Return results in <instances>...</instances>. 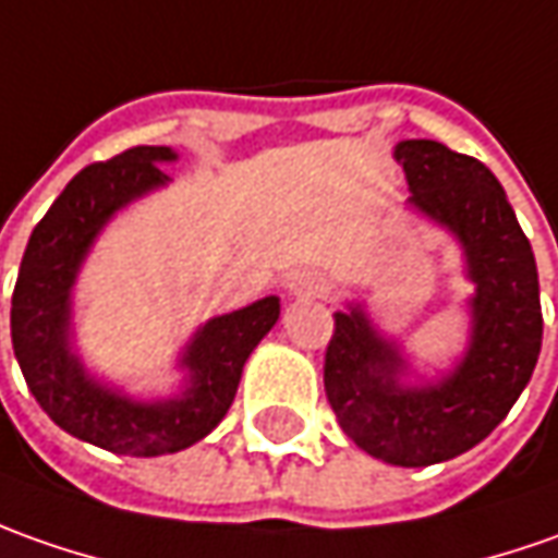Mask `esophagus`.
<instances>
[{"instance_id": "obj_1", "label": "esophagus", "mask_w": 558, "mask_h": 558, "mask_svg": "<svg viewBox=\"0 0 558 558\" xmlns=\"http://www.w3.org/2000/svg\"><path fill=\"white\" fill-rule=\"evenodd\" d=\"M288 291L294 294V298H325L328 291H331V282L325 279L323 272H313V270H301L291 276V282H288Z\"/></svg>"}]
</instances>
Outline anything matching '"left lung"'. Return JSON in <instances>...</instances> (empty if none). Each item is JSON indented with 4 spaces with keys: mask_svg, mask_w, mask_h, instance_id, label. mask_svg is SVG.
Wrapping results in <instances>:
<instances>
[{
    "mask_svg": "<svg viewBox=\"0 0 558 558\" xmlns=\"http://www.w3.org/2000/svg\"><path fill=\"white\" fill-rule=\"evenodd\" d=\"M411 208L461 242L470 298V347L436 384L409 387L392 340L362 306L335 313L325 350V396L340 429L377 461L429 466L480 445L513 409L541 356L544 316L537 264L504 186L480 159L439 141L396 144Z\"/></svg>",
    "mask_w": 558,
    "mask_h": 558,
    "instance_id": "left-lung-1",
    "label": "left lung"
}]
</instances>
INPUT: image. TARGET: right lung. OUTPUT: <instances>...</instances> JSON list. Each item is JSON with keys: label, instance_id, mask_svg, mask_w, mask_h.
Masks as SVG:
<instances>
[{"label": "right lung", "instance_id": "right-lung-1", "mask_svg": "<svg viewBox=\"0 0 558 558\" xmlns=\"http://www.w3.org/2000/svg\"><path fill=\"white\" fill-rule=\"evenodd\" d=\"M174 159L171 147H131L82 168L36 223L11 294V343L36 402L70 436L129 458L174 454L218 427L245 359L279 319V298L208 319L183 350L186 390L156 402L104 387L78 362L70 347V294L82 260L119 208L166 186L159 162Z\"/></svg>", "mask_w": 558, "mask_h": 558}]
</instances>
